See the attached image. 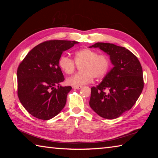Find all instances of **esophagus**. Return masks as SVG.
<instances>
[{
  "mask_svg": "<svg viewBox=\"0 0 158 158\" xmlns=\"http://www.w3.org/2000/svg\"><path fill=\"white\" fill-rule=\"evenodd\" d=\"M74 89H81L82 88V85H78V86H73Z\"/></svg>",
  "mask_w": 158,
  "mask_h": 158,
  "instance_id": "esophagus-1",
  "label": "esophagus"
}]
</instances>
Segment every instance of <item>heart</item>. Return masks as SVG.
Listing matches in <instances>:
<instances>
[{
	"instance_id": "b5f03b06",
	"label": "heart",
	"mask_w": 158,
	"mask_h": 158,
	"mask_svg": "<svg viewBox=\"0 0 158 158\" xmlns=\"http://www.w3.org/2000/svg\"><path fill=\"white\" fill-rule=\"evenodd\" d=\"M76 64L80 66L81 72L66 80L68 84L74 86L86 84L91 81L93 78H103L110 68L111 61L106 54H98L96 51L88 48L77 51L74 53V61L66 55L61 56L58 60L60 68L67 74L73 73Z\"/></svg>"
}]
</instances>
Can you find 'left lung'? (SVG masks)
Instances as JSON below:
<instances>
[{"label": "left lung", "instance_id": "1", "mask_svg": "<svg viewBox=\"0 0 158 158\" xmlns=\"http://www.w3.org/2000/svg\"><path fill=\"white\" fill-rule=\"evenodd\" d=\"M89 47L100 48L107 53L114 65L102 81L91 88L89 105L101 117L116 118L132 107L142 92L141 63L125 47L104 42H97Z\"/></svg>", "mask_w": 158, "mask_h": 158}]
</instances>
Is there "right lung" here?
I'll return each mask as SVG.
<instances>
[{
    "label": "right lung",
    "mask_w": 158,
    "mask_h": 158,
    "mask_svg": "<svg viewBox=\"0 0 158 158\" xmlns=\"http://www.w3.org/2000/svg\"><path fill=\"white\" fill-rule=\"evenodd\" d=\"M76 41L49 40L40 43L26 56L17 69V93L29 114L49 120L64 108L71 86H61L65 78L58 65L63 52Z\"/></svg>",
    "instance_id": "obj_1"
}]
</instances>
